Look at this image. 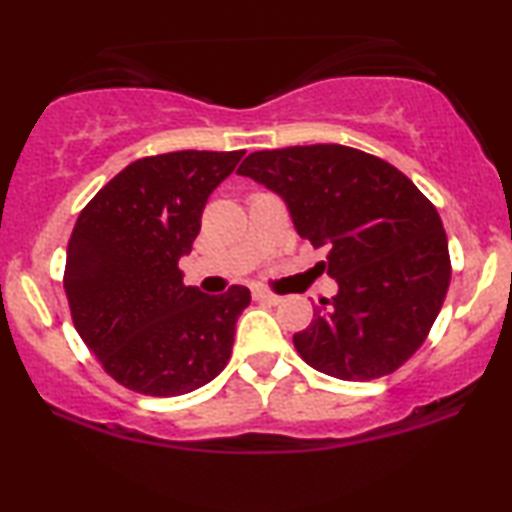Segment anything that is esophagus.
<instances>
[{
  "instance_id": "1",
  "label": "esophagus",
  "mask_w": 512,
  "mask_h": 512,
  "mask_svg": "<svg viewBox=\"0 0 512 512\" xmlns=\"http://www.w3.org/2000/svg\"><path fill=\"white\" fill-rule=\"evenodd\" d=\"M254 300H258V303L279 305V303H282V296H275V293H270V291H265V289H256L254 291Z\"/></svg>"
}]
</instances>
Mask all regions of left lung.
<instances>
[{"label":"left lung","instance_id":"left-lung-1","mask_svg":"<svg viewBox=\"0 0 512 512\" xmlns=\"http://www.w3.org/2000/svg\"><path fill=\"white\" fill-rule=\"evenodd\" d=\"M237 174L284 200L338 293L293 335L298 354L338 380L394 373L422 347L450 286L443 221L387 160L340 144L249 153Z\"/></svg>","mask_w":512,"mask_h":512}]
</instances>
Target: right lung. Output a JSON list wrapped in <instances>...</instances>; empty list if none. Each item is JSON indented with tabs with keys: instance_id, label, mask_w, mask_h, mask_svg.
<instances>
[{
	"instance_id": "add662e5",
	"label": "right lung",
	"mask_w": 512,
	"mask_h": 512,
	"mask_svg": "<svg viewBox=\"0 0 512 512\" xmlns=\"http://www.w3.org/2000/svg\"><path fill=\"white\" fill-rule=\"evenodd\" d=\"M244 151H174L135 160L79 214L65 293L76 331L104 370L137 394L181 396L226 368L247 286H186L205 202Z\"/></svg>"
}]
</instances>
